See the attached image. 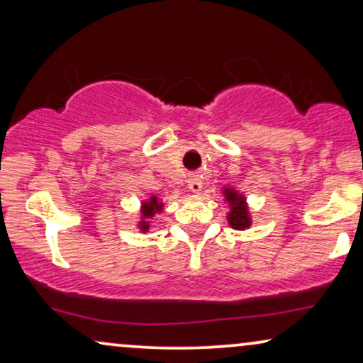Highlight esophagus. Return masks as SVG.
<instances>
[{
	"instance_id": "esophagus-1",
	"label": "esophagus",
	"mask_w": 363,
	"mask_h": 363,
	"mask_svg": "<svg viewBox=\"0 0 363 363\" xmlns=\"http://www.w3.org/2000/svg\"><path fill=\"white\" fill-rule=\"evenodd\" d=\"M188 188H190L191 191L200 193V191H201V188H203V182H201V178L198 177V175H193V177L188 178Z\"/></svg>"
}]
</instances>
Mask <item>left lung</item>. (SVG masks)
Here are the masks:
<instances>
[{"label":"left lung","mask_w":363,"mask_h":363,"mask_svg":"<svg viewBox=\"0 0 363 363\" xmlns=\"http://www.w3.org/2000/svg\"><path fill=\"white\" fill-rule=\"evenodd\" d=\"M226 200L230 201L231 213L228 215V220H230V225L236 230H245V228L250 226V216H247V210L245 205V200L241 196H238L235 191L226 190Z\"/></svg>","instance_id":"obj_1"}]
</instances>
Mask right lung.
I'll list each match as a JSON object with an SVG mask.
<instances>
[{
  "label": "right lung",
  "mask_w": 363,
  "mask_h": 363,
  "mask_svg": "<svg viewBox=\"0 0 363 363\" xmlns=\"http://www.w3.org/2000/svg\"><path fill=\"white\" fill-rule=\"evenodd\" d=\"M160 210H162V206L157 203V198H152L150 203H145V205H143V216L148 218L153 215V211H160ZM147 228H148L147 223L142 221V230L145 231Z\"/></svg>",
  "instance_id": "right-lung-1"
}]
</instances>
